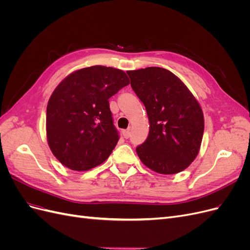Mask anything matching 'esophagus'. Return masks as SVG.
<instances>
[{"mask_svg":"<svg viewBox=\"0 0 250 250\" xmlns=\"http://www.w3.org/2000/svg\"><path fill=\"white\" fill-rule=\"evenodd\" d=\"M123 137H124L125 139L129 138V137H130V130H129V129L124 130V131H123Z\"/></svg>","mask_w":250,"mask_h":250,"instance_id":"esophagus-1","label":"esophagus"}]
</instances>
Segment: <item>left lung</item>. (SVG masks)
Returning <instances> with one entry per match:
<instances>
[{
  "mask_svg": "<svg viewBox=\"0 0 250 250\" xmlns=\"http://www.w3.org/2000/svg\"><path fill=\"white\" fill-rule=\"evenodd\" d=\"M127 74L150 124L147 140L137 147L141 162L160 174L184 171L198 155L202 142L204 118L198 100L176 75L163 67Z\"/></svg>",
  "mask_w": 250,
  "mask_h": 250,
  "instance_id": "left-lung-1",
  "label": "left lung"
}]
</instances>
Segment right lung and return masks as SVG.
<instances>
[{"label": "right lung", "mask_w": 250, "mask_h": 250, "mask_svg": "<svg viewBox=\"0 0 250 250\" xmlns=\"http://www.w3.org/2000/svg\"><path fill=\"white\" fill-rule=\"evenodd\" d=\"M129 84L124 71L93 65L71 73L52 93L46 131L64 167L88 171L107 160L119 141L108 99Z\"/></svg>", "instance_id": "1"}]
</instances>
